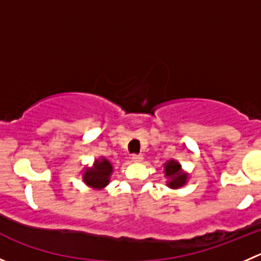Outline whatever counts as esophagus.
<instances>
[{
    "label": "esophagus",
    "instance_id": "obj_1",
    "mask_svg": "<svg viewBox=\"0 0 261 261\" xmlns=\"http://www.w3.org/2000/svg\"><path fill=\"white\" fill-rule=\"evenodd\" d=\"M142 160H143V156L140 155V153H133L132 155V161H135V163H141Z\"/></svg>",
    "mask_w": 261,
    "mask_h": 261
}]
</instances>
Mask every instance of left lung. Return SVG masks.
Wrapping results in <instances>:
<instances>
[{
  "label": "left lung",
  "mask_w": 261,
  "mask_h": 261,
  "mask_svg": "<svg viewBox=\"0 0 261 261\" xmlns=\"http://www.w3.org/2000/svg\"><path fill=\"white\" fill-rule=\"evenodd\" d=\"M180 165L177 163V161L172 160L168 161V164L165 165V175L169 177L170 180L168 182V186L172 188H178L182 187L186 183V179H187V174H182L179 173Z\"/></svg>",
  "instance_id": "1"
}]
</instances>
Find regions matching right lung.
Here are the masks:
<instances>
[{
  "label": "right lung",
  "instance_id": "obj_1",
  "mask_svg": "<svg viewBox=\"0 0 261 261\" xmlns=\"http://www.w3.org/2000/svg\"><path fill=\"white\" fill-rule=\"evenodd\" d=\"M113 166L106 159H102L100 161H96L95 166L92 169H88L84 173V182L93 188H102L109 183Z\"/></svg>",
  "mask_w": 261,
  "mask_h": 261
}]
</instances>
